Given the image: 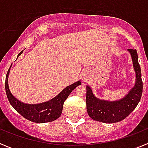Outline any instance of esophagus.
<instances>
[{
  "mask_svg": "<svg viewBox=\"0 0 148 148\" xmlns=\"http://www.w3.org/2000/svg\"><path fill=\"white\" fill-rule=\"evenodd\" d=\"M82 75H83V78H84V79H86V78H87V77H88V75H87V72H84V73H83Z\"/></svg>",
  "mask_w": 148,
  "mask_h": 148,
  "instance_id": "esophagus-1",
  "label": "esophagus"
}]
</instances>
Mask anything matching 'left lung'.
Wrapping results in <instances>:
<instances>
[{
	"label": "left lung",
	"instance_id": "8db88e82",
	"mask_svg": "<svg viewBox=\"0 0 148 148\" xmlns=\"http://www.w3.org/2000/svg\"><path fill=\"white\" fill-rule=\"evenodd\" d=\"M136 73L135 85L125 97L118 101H105L96 98L89 86H87V110L89 116L95 121L115 123L125 119L138 105L142 94L143 84L141 68L138 61L136 49H129Z\"/></svg>",
	"mask_w": 148,
	"mask_h": 148
}]
</instances>
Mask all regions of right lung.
<instances>
[{
	"instance_id": "right-lung-1",
	"label": "right lung",
	"mask_w": 148,
	"mask_h": 148,
	"mask_svg": "<svg viewBox=\"0 0 148 148\" xmlns=\"http://www.w3.org/2000/svg\"><path fill=\"white\" fill-rule=\"evenodd\" d=\"M23 51L18 54V56L23 53ZM10 70V69H9L6 73L5 82V89L8 100L18 113H20L27 119L35 123L50 122L59 118L62 113L63 105L65 100L77 86L82 84V82L78 81L71 85L68 86L56 97L46 102L36 104H25L18 100L10 92L8 85V76Z\"/></svg>"
}]
</instances>
